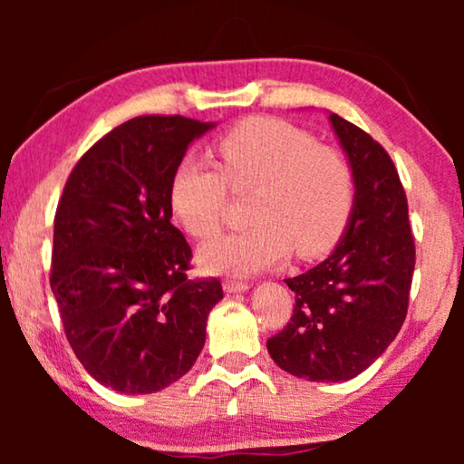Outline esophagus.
Listing matches in <instances>:
<instances>
[{"instance_id":"esophagus-1","label":"esophagus","mask_w":464,"mask_h":464,"mask_svg":"<svg viewBox=\"0 0 464 464\" xmlns=\"http://www.w3.org/2000/svg\"><path fill=\"white\" fill-rule=\"evenodd\" d=\"M251 285L243 281H224V291L226 294H245L249 291Z\"/></svg>"}]
</instances>
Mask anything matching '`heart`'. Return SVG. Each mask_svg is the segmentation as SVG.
Masks as SVG:
<instances>
[{"label":"heart","mask_w":464,"mask_h":464,"mask_svg":"<svg viewBox=\"0 0 464 464\" xmlns=\"http://www.w3.org/2000/svg\"><path fill=\"white\" fill-rule=\"evenodd\" d=\"M221 169L186 156L170 177L169 202L186 232L208 238L224 218L227 186L256 188L249 230L221 234L200 246L211 275L253 276L289 257H316L344 232L354 202L351 164L340 151L276 118H246L218 143Z\"/></svg>","instance_id":"b5f03b06"}]
</instances>
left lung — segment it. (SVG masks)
<instances>
[{
	"label": "left lung",
	"instance_id": "8db88e82",
	"mask_svg": "<svg viewBox=\"0 0 464 464\" xmlns=\"http://www.w3.org/2000/svg\"><path fill=\"white\" fill-rule=\"evenodd\" d=\"M329 124L354 179L351 218L335 249L285 278L295 294L291 323L268 340L275 363L310 382H346L365 372L408 313L416 266L408 198L382 145L338 113Z\"/></svg>",
	"mask_w": 464,
	"mask_h": 464
}]
</instances>
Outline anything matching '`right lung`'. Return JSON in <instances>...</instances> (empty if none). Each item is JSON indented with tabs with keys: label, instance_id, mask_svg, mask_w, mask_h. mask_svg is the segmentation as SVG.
<instances>
[{
	"label": "right lung",
	"instance_id": "add662e5",
	"mask_svg": "<svg viewBox=\"0 0 464 464\" xmlns=\"http://www.w3.org/2000/svg\"><path fill=\"white\" fill-rule=\"evenodd\" d=\"M215 122L139 116L69 175L54 218L50 289L75 357L124 395L167 389L196 363L218 278L188 281L192 249L170 224V177Z\"/></svg>",
	"mask_w": 464,
	"mask_h": 464
}]
</instances>
